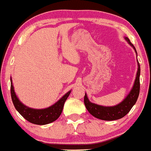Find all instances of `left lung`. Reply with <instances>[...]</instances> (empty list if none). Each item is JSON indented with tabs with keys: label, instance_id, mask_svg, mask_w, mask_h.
<instances>
[{
	"label": "left lung",
	"instance_id": "left-lung-1",
	"mask_svg": "<svg viewBox=\"0 0 151 151\" xmlns=\"http://www.w3.org/2000/svg\"><path fill=\"white\" fill-rule=\"evenodd\" d=\"M124 39L126 40L127 42L131 46L135 51L136 55L137 51L133 45L131 43L130 40L128 37H124ZM137 71L136 74L134 83L132 90L129 92V93L126 96L121 103L119 104L113 106H103L100 105H97L96 103H91L89 100L86 93L84 96V104L86 109L93 116L105 121H114L117 119H122L129 112L133 106L136 103L137 99L138 98L139 93H140V73H141V68L137 61Z\"/></svg>",
	"mask_w": 151,
	"mask_h": 151
}]
</instances>
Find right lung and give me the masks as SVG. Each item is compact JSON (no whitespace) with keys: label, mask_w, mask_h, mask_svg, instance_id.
Instances as JSON below:
<instances>
[{"label":"right lung","mask_w":151,"mask_h":151,"mask_svg":"<svg viewBox=\"0 0 151 151\" xmlns=\"http://www.w3.org/2000/svg\"><path fill=\"white\" fill-rule=\"evenodd\" d=\"M70 92L71 90H69L59 100L48 108L41 109L29 108L25 106L18 99L17 96L16 95V93L14 91L12 79L10 78V93H11V98H12L14 107L25 119H27V121L32 124L43 125V124H49L57 120L62 112L65 101L70 95Z\"/></svg>","instance_id":"add662e5"}]
</instances>
